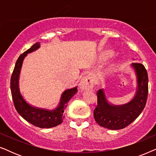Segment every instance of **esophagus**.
Here are the masks:
<instances>
[{
  "mask_svg": "<svg viewBox=\"0 0 156 156\" xmlns=\"http://www.w3.org/2000/svg\"><path fill=\"white\" fill-rule=\"evenodd\" d=\"M80 86L82 89H92L94 87V82L92 78L90 76H86L81 80Z\"/></svg>",
  "mask_w": 156,
  "mask_h": 156,
  "instance_id": "obj_1",
  "label": "esophagus"
}]
</instances>
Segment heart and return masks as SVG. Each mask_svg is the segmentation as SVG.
Returning a JSON list of instances; mask_svg holds the SVG:
<instances>
[{
  "label": "heart",
  "instance_id": "heart-1",
  "mask_svg": "<svg viewBox=\"0 0 156 156\" xmlns=\"http://www.w3.org/2000/svg\"><path fill=\"white\" fill-rule=\"evenodd\" d=\"M112 55V52H109V51H108V52H106L103 53V55H102L101 56V58L102 59H106L107 58V57H109Z\"/></svg>",
  "mask_w": 156,
  "mask_h": 156
}]
</instances>
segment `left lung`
<instances>
[{
	"label": "left lung",
	"mask_w": 156,
	"mask_h": 156,
	"mask_svg": "<svg viewBox=\"0 0 156 156\" xmlns=\"http://www.w3.org/2000/svg\"><path fill=\"white\" fill-rule=\"evenodd\" d=\"M132 67L137 74L138 88L131 101L122 106L111 105L102 89L97 92V106L94 110V117L101 126L112 130L123 129L131 124L144 110L148 99V72L140 62L133 63Z\"/></svg>",
	"instance_id": "left-lung-1"
}]
</instances>
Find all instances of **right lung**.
<instances>
[{
    "label": "right lung",
    "instance_id": "right-lung-1",
    "mask_svg": "<svg viewBox=\"0 0 156 156\" xmlns=\"http://www.w3.org/2000/svg\"><path fill=\"white\" fill-rule=\"evenodd\" d=\"M40 48L39 42H36L30 48L28 49L25 52L20 55L18 60L16 61L13 72L12 73L11 79H10V90L12 101L15 108L19 114L23 117L27 122L30 123L35 126L42 128H52L62 122L65 115L64 112L66 108L67 104L70 99L73 97L74 94L77 92V87L67 89L64 91L61 97L60 102L56 109L53 111H48L41 108H35L30 106L26 101L23 99L22 95L19 91L18 80L19 74L20 72V69L22 67L23 61L24 57L26 56L27 53L35 51Z\"/></svg>",
    "mask_w": 156,
    "mask_h": 156
}]
</instances>
